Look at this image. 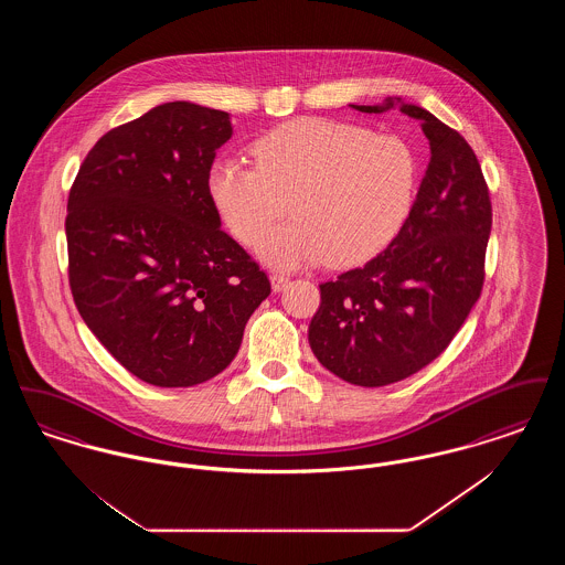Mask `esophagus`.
<instances>
[{
  "label": "esophagus",
  "mask_w": 565,
  "mask_h": 565,
  "mask_svg": "<svg viewBox=\"0 0 565 565\" xmlns=\"http://www.w3.org/2000/svg\"><path fill=\"white\" fill-rule=\"evenodd\" d=\"M269 279L273 292H279V290H284V288H286V284H288V277H286L284 273H270Z\"/></svg>",
  "instance_id": "34e87169"
}]
</instances>
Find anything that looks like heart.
<instances>
[{
  "label": "heart",
  "instance_id": "b5f03b06",
  "mask_svg": "<svg viewBox=\"0 0 565 565\" xmlns=\"http://www.w3.org/2000/svg\"><path fill=\"white\" fill-rule=\"evenodd\" d=\"M252 152L256 167L215 161L207 194L245 245L258 242L290 201L295 220L258 247L273 267L298 269L323 258L339 269L362 265L396 239L411 214L419 164L396 135L298 118L263 135Z\"/></svg>",
  "mask_w": 565,
  "mask_h": 565
}]
</instances>
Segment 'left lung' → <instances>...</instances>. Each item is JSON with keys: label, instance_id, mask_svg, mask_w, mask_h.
<instances>
[{"label": "left lung", "instance_id": "obj_1", "mask_svg": "<svg viewBox=\"0 0 565 565\" xmlns=\"http://www.w3.org/2000/svg\"><path fill=\"white\" fill-rule=\"evenodd\" d=\"M419 120L430 162L401 233L379 256L320 286L309 345L330 373L362 387L415 375L454 341L483 290L491 201L468 141L428 109L387 97Z\"/></svg>", "mask_w": 565, "mask_h": 565}]
</instances>
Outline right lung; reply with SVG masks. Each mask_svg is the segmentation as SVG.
<instances>
[{
	"instance_id": "add662e5",
	"label": "right lung",
	"mask_w": 565,
	"mask_h": 565,
	"mask_svg": "<svg viewBox=\"0 0 565 565\" xmlns=\"http://www.w3.org/2000/svg\"><path fill=\"white\" fill-rule=\"evenodd\" d=\"M228 111L171 102L104 135L67 199L70 286L82 320L131 373L190 387L222 373L270 295L207 194Z\"/></svg>"
}]
</instances>
